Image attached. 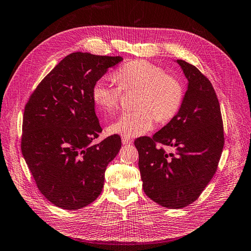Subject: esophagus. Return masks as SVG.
<instances>
[{
  "mask_svg": "<svg viewBox=\"0 0 251 251\" xmlns=\"http://www.w3.org/2000/svg\"><path fill=\"white\" fill-rule=\"evenodd\" d=\"M122 143H123L124 145H130L132 143V140H130L129 138H125V137H122Z\"/></svg>",
  "mask_w": 251,
  "mask_h": 251,
  "instance_id": "obj_1",
  "label": "esophagus"
}]
</instances>
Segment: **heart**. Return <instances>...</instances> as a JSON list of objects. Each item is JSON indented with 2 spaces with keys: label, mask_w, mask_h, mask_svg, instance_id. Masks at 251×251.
Masks as SVG:
<instances>
[{
  "label": "heart",
  "mask_w": 251,
  "mask_h": 251,
  "mask_svg": "<svg viewBox=\"0 0 251 251\" xmlns=\"http://www.w3.org/2000/svg\"><path fill=\"white\" fill-rule=\"evenodd\" d=\"M114 78L118 85L102 77L92 87V101L101 111L110 113L118 109L121 89H139V92L134 103L138 109L124 112L113 122L108 127L111 133L125 138L140 137L152 129L156 120L166 123L181 108L184 100L182 83L153 63L145 60L129 62L116 71Z\"/></svg>",
  "instance_id": "1"
}]
</instances>
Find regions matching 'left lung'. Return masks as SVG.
<instances>
[{
  "instance_id": "8db88e82",
  "label": "left lung",
  "mask_w": 251,
  "mask_h": 251,
  "mask_svg": "<svg viewBox=\"0 0 251 251\" xmlns=\"http://www.w3.org/2000/svg\"><path fill=\"white\" fill-rule=\"evenodd\" d=\"M176 62L188 81L181 108L152 138H138L134 145L146 196L163 207L180 209L195 202L216 174L224 129L210 81L191 64ZM157 142L176 152L155 148Z\"/></svg>"
}]
</instances>
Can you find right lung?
<instances>
[{
  "label": "right lung",
  "instance_id": "obj_1",
  "mask_svg": "<svg viewBox=\"0 0 251 251\" xmlns=\"http://www.w3.org/2000/svg\"><path fill=\"white\" fill-rule=\"evenodd\" d=\"M122 56L74 52L43 78L25 106L21 149L41 193L75 210L101 195L105 170L119 153L120 135L92 144L102 132L92 87Z\"/></svg>",
  "mask_w": 251,
  "mask_h": 251
}]
</instances>
